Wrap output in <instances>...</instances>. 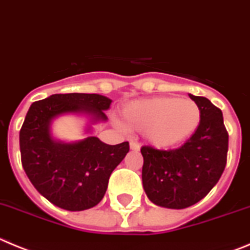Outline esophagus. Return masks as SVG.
<instances>
[{
	"label": "esophagus",
	"instance_id": "esophagus-1",
	"mask_svg": "<svg viewBox=\"0 0 250 250\" xmlns=\"http://www.w3.org/2000/svg\"><path fill=\"white\" fill-rule=\"evenodd\" d=\"M129 148L132 150H134V152H137V150H139V145L138 143H136V142H130Z\"/></svg>",
	"mask_w": 250,
	"mask_h": 250
}]
</instances>
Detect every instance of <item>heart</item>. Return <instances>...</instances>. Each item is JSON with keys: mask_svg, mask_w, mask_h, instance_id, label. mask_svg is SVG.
I'll use <instances>...</instances> for the list:
<instances>
[{"mask_svg": "<svg viewBox=\"0 0 250 250\" xmlns=\"http://www.w3.org/2000/svg\"><path fill=\"white\" fill-rule=\"evenodd\" d=\"M201 108L189 98L150 97L130 101L121 111L125 129L143 132L149 145L167 149L189 138L201 123Z\"/></svg>", "mask_w": 250, "mask_h": 250, "instance_id": "b5f03b06", "label": "heart"}]
</instances>
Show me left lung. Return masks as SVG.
Wrapping results in <instances>:
<instances>
[{
  "instance_id": "8db88e82",
  "label": "left lung",
  "mask_w": 250,
  "mask_h": 250,
  "mask_svg": "<svg viewBox=\"0 0 250 250\" xmlns=\"http://www.w3.org/2000/svg\"><path fill=\"white\" fill-rule=\"evenodd\" d=\"M201 108V123L182 147H142V183L156 206L183 209L203 199L218 183L227 163L228 133L223 114L208 98L189 94Z\"/></svg>"
}]
</instances>
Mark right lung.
<instances>
[{
  "mask_svg": "<svg viewBox=\"0 0 250 250\" xmlns=\"http://www.w3.org/2000/svg\"><path fill=\"white\" fill-rule=\"evenodd\" d=\"M112 100L96 93L52 94L31 104L20 132L22 166L36 189L56 207L71 212L97 206L109 177L123 161L129 145L109 146L92 134L93 125L108 121ZM86 116V139L64 142L53 134L58 116Z\"/></svg>",
  "mask_w": 250,
  "mask_h": 250,
  "instance_id": "obj_1",
  "label": "right lung"
}]
</instances>
